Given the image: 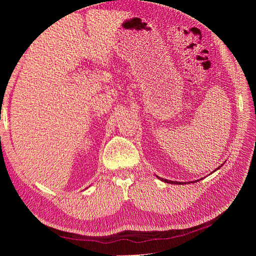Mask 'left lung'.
Masks as SVG:
<instances>
[{
  "label": "left lung",
  "mask_w": 256,
  "mask_h": 256,
  "mask_svg": "<svg viewBox=\"0 0 256 256\" xmlns=\"http://www.w3.org/2000/svg\"><path fill=\"white\" fill-rule=\"evenodd\" d=\"M224 164H226V162H224ZM224 164H221L220 166H218V168H216L214 170V172H216V170H219V168H221V166H223ZM214 172H212V173H214ZM157 177L159 178V180H160L161 182H166V184H186V182H173V180H164V178H160L159 176H157ZM200 180H202V178H200ZM193 180V182H188L187 184H190V182H198V180Z\"/></svg>",
  "instance_id": "1"
}]
</instances>
